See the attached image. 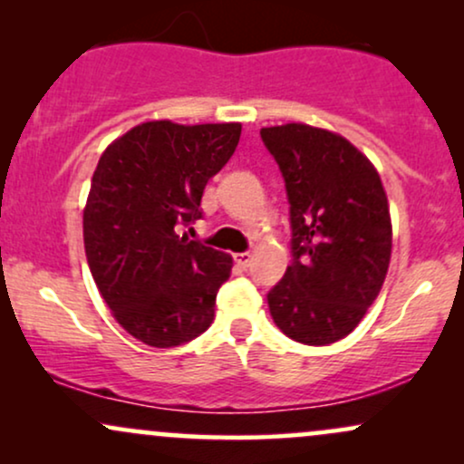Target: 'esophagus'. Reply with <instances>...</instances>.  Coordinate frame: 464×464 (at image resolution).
I'll use <instances>...</instances> for the list:
<instances>
[{
	"label": "esophagus",
	"instance_id": "obj_1",
	"mask_svg": "<svg viewBox=\"0 0 464 464\" xmlns=\"http://www.w3.org/2000/svg\"><path fill=\"white\" fill-rule=\"evenodd\" d=\"M233 259H236V264L239 268H248L250 262H253V255L250 253H236L233 255Z\"/></svg>",
	"mask_w": 464,
	"mask_h": 464
}]
</instances>
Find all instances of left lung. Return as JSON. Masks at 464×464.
Segmentation results:
<instances>
[{"mask_svg": "<svg viewBox=\"0 0 464 464\" xmlns=\"http://www.w3.org/2000/svg\"><path fill=\"white\" fill-rule=\"evenodd\" d=\"M285 180L292 264L268 292L287 338L323 347L358 327L384 285L392 227L369 159L335 132L307 124L262 129Z\"/></svg>", "mask_w": 464, "mask_h": 464, "instance_id": "left-lung-1", "label": "left lung"}]
</instances>
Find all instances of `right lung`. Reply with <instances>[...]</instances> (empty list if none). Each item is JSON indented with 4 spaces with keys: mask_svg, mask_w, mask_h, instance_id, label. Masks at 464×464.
I'll return each mask as SVG.
<instances>
[{
    "mask_svg": "<svg viewBox=\"0 0 464 464\" xmlns=\"http://www.w3.org/2000/svg\"><path fill=\"white\" fill-rule=\"evenodd\" d=\"M242 124L146 121L100 157L84 207V250L115 321L157 349L214 323L231 255L179 236L202 218L205 185L236 152Z\"/></svg>",
    "mask_w": 464,
    "mask_h": 464,
    "instance_id": "right-lung-1",
    "label": "right lung"
}]
</instances>
